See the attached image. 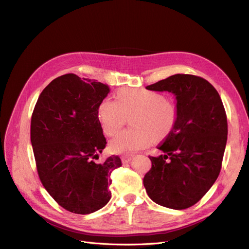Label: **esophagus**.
Wrapping results in <instances>:
<instances>
[{
	"mask_svg": "<svg viewBox=\"0 0 249 249\" xmlns=\"http://www.w3.org/2000/svg\"><path fill=\"white\" fill-rule=\"evenodd\" d=\"M121 160H122L123 164H127V163H129L132 160V157H129V156H123V157L121 158Z\"/></svg>",
	"mask_w": 249,
	"mask_h": 249,
	"instance_id": "obj_1",
	"label": "esophagus"
}]
</instances>
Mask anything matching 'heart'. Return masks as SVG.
<instances>
[{
  "instance_id": "obj_1",
  "label": "heart",
  "mask_w": 249,
  "mask_h": 249,
  "mask_svg": "<svg viewBox=\"0 0 249 249\" xmlns=\"http://www.w3.org/2000/svg\"><path fill=\"white\" fill-rule=\"evenodd\" d=\"M133 127L119 133L110 142L109 149L116 154L129 155L149 146L154 137L164 139L171 131L177 119V109L158 92L145 89L120 90L116 99L107 97L100 101L97 115L104 132L116 135L132 114Z\"/></svg>"
}]
</instances>
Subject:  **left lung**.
<instances>
[{
    "label": "left lung",
    "mask_w": 249,
    "mask_h": 249,
    "mask_svg": "<svg viewBox=\"0 0 249 249\" xmlns=\"http://www.w3.org/2000/svg\"><path fill=\"white\" fill-rule=\"evenodd\" d=\"M145 88L176 96L177 119L158 146L164 155L150 157L143 186L161 206L189 208L213 187L222 168L228 135L223 101L208 81L193 75L178 73Z\"/></svg>",
    "instance_id": "left-lung-1"
}]
</instances>
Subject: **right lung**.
Listing matches in <instances>:
<instances>
[{
    "instance_id": "right-lung-1",
    "label": "right lung",
    "mask_w": 249,
    "mask_h": 249,
    "mask_svg": "<svg viewBox=\"0 0 249 249\" xmlns=\"http://www.w3.org/2000/svg\"><path fill=\"white\" fill-rule=\"evenodd\" d=\"M107 84L67 73L40 94L31 123V142L44 188L71 213L89 214L110 199L109 176L122 165L118 156L96 162L106 148L97 107Z\"/></svg>"
}]
</instances>
